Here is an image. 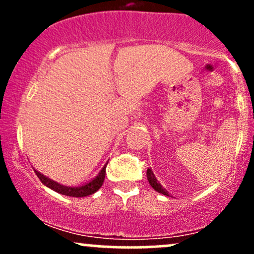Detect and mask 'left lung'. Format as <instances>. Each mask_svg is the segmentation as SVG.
<instances>
[{
	"mask_svg": "<svg viewBox=\"0 0 254 254\" xmlns=\"http://www.w3.org/2000/svg\"><path fill=\"white\" fill-rule=\"evenodd\" d=\"M147 178H148V182H149L151 188H153L154 190H155L156 192H160V193L165 194V196H168V192L166 191V189L162 188L161 184L157 182L155 176H154L153 171H151L150 168H148V171H147Z\"/></svg>",
	"mask_w": 254,
	"mask_h": 254,
	"instance_id": "8db88e82",
	"label": "left lung"
}]
</instances>
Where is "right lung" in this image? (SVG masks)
I'll use <instances>...</instances> for the list:
<instances>
[{
	"label": "right lung",
	"instance_id": "right-lung-1",
	"mask_svg": "<svg viewBox=\"0 0 254 254\" xmlns=\"http://www.w3.org/2000/svg\"><path fill=\"white\" fill-rule=\"evenodd\" d=\"M106 166L107 164L104 166L103 170L100 171V173L98 174L97 177L94 178L93 180H90L89 183L84 184L82 186H77V188H70V186H64L61 185L54 180L49 179L48 177L43 176L42 173H39L37 170H34L36 172L37 177L39 178V180L42 182L44 185L50 188L51 190L58 192L61 194H65V196H70V197H84V196H89V194L94 193L97 192L99 189L101 188V185L104 184L105 180V174H106Z\"/></svg>",
	"mask_w": 254,
	"mask_h": 254
}]
</instances>
